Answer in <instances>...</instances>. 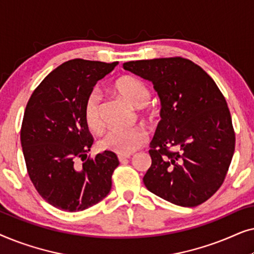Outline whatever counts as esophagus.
<instances>
[{
	"instance_id": "1",
	"label": "esophagus",
	"mask_w": 254,
	"mask_h": 254,
	"mask_svg": "<svg viewBox=\"0 0 254 254\" xmlns=\"http://www.w3.org/2000/svg\"><path fill=\"white\" fill-rule=\"evenodd\" d=\"M118 158H119L120 162H125L126 159L130 158V155H118Z\"/></svg>"
}]
</instances>
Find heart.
Wrapping results in <instances>:
<instances>
[{
    "label": "heart",
    "instance_id": "heart-1",
    "mask_svg": "<svg viewBox=\"0 0 254 254\" xmlns=\"http://www.w3.org/2000/svg\"><path fill=\"white\" fill-rule=\"evenodd\" d=\"M113 90L136 109L144 107L150 98V92L144 83L133 76H123L118 78L113 84ZM83 117L86 126L91 131L98 133L103 129L100 96L97 92H91L86 98L83 109ZM147 141L148 131L143 127L136 126L127 129L112 128L102 137L99 145L104 150L119 155H129L140 149Z\"/></svg>",
    "mask_w": 254,
    "mask_h": 254
}]
</instances>
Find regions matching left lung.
<instances>
[{"label":"left lung","instance_id":"8db88e82","mask_svg":"<svg viewBox=\"0 0 254 254\" xmlns=\"http://www.w3.org/2000/svg\"><path fill=\"white\" fill-rule=\"evenodd\" d=\"M124 69L151 82L162 105L145 187L177 206L203 203L223 184L235 151L230 111L216 83L184 58L129 61Z\"/></svg>","mask_w":254,"mask_h":254}]
</instances>
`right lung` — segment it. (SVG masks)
Instances as JSON below:
<instances>
[{"instance_id": "right-lung-1", "label": "right lung", "mask_w": 254, "mask_h": 254, "mask_svg": "<svg viewBox=\"0 0 254 254\" xmlns=\"http://www.w3.org/2000/svg\"><path fill=\"white\" fill-rule=\"evenodd\" d=\"M117 64L82 59L64 62L27 102L20 129L27 173L41 197L59 209L84 210L112 187L119 159L107 150L88 158L93 138L83 109L96 83Z\"/></svg>"}]
</instances>
